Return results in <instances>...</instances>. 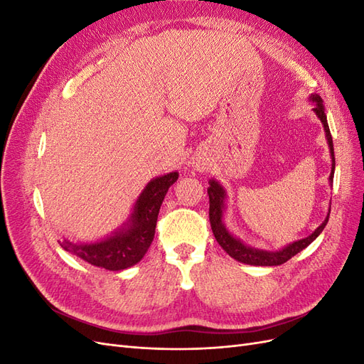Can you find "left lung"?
<instances>
[{
    "instance_id": "1",
    "label": "left lung",
    "mask_w": 364,
    "mask_h": 364,
    "mask_svg": "<svg viewBox=\"0 0 364 364\" xmlns=\"http://www.w3.org/2000/svg\"><path fill=\"white\" fill-rule=\"evenodd\" d=\"M310 100L316 105L313 107V111L316 112L317 118L322 121L325 135H326V141H328L329 153H331L333 165H331V174H329V183L333 185L334 170H336V158H334V146H333L331 132H329L326 115H325V106H323L322 98L318 97L317 94H311ZM208 196H209V222H211V229H213L217 243L223 247V250L228 253L229 257H232L234 259H237L240 262L250 264V266H279V264L287 262L291 257L296 255V253H299L306 246H310L313 241L318 235H321L323 228L328 223L329 213H331V209H329L328 214H326V218L323 220V223L318 226L311 235H308L302 240L293 241L291 245H287L279 250H264V249H257V247H250V246L245 245L243 241H241L237 237H234L226 229L225 222H223V214H225V209H226V197L228 196H226V191H225L223 186L220 185L215 179L209 181Z\"/></svg>"
}]
</instances>
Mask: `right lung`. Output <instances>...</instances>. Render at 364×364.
<instances>
[{
    "label": "right lung",
    "mask_w": 364,
    "mask_h": 364,
    "mask_svg": "<svg viewBox=\"0 0 364 364\" xmlns=\"http://www.w3.org/2000/svg\"><path fill=\"white\" fill-rule=\"evenodd\" d=\"M178 178L179 173L171 171L151 179L141 191L127 222L109 237L80 245L63 240L60 246L92 266L106 270L117 272L135 266L144 258L151 245L162 200Z\"/></svg>",
    "instance_id": "right-lung-1"
}]
</instances>
